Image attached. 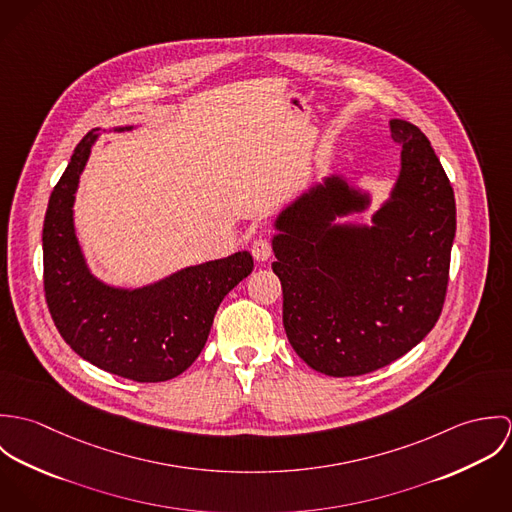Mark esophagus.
<instances>
[{
  "label": "esophagus",
  "instance_id": "1",
  "mask_svg": "<svg viewBox=\"0 0 512 512\" xmlns=\"http://www.w3.org/2000/svg\"><path fill=\"white\" fill-rule=\"evenodd\" d=\"M252 256L256 262H268L272 256V244L266 238H256L252 242Z\"/></svg>",
  "mask_w": 512,
  "mask_h": 512
}]
</instances>
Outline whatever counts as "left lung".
Returning <instances> with one entry per match:
<instances>
[{
	"label": "left lung",
	"instance_id": "1",
	"mask_svg": "<svg viewBox=\"0 0 512 512\" xmlns=\"http://www.w3.org/2000/svg\"><path fill=\"white\" fill-rule=\"evenodd\" d=\"M400 171L370 222L349 219L372 193L323 177L272 220L274 274L293 351L327 376L390 365L436 325L455 238V197L438 155L412 122L390 120Z\"/></svg>",
	"mask_w": 512,
	"mask_h": 512
}]
</instances>
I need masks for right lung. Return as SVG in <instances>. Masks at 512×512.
Masks as SVG:
<instances>
[{
	"instance_id": "obj_1",
	"label": "right lung",
	"mask_w": 512,
	"mask_h": 512,
	"mask_svg": "<svg viewBox=\"0 0 512 512\" xmlns=\"http://www.w3.org/2000/svg\"><path fill=\"white\" fill-rule=\"evenodd\" d=\"M98 138L100 128H94L78 142L49 199L43 224L47 305L61 337L90 365L136 382H163L201 355L220 301L252 272L254 260L240 250L138 288L100 280L80 248L73 209Z\"/></svg>"
}]
</instances>
